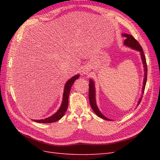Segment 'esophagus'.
Instances as JSON below:
<instances>
[{
	"instance_id": "obj_1",
	"label": "esophagus",
	"mask_w": 160,
	"mask_h": 160,
	"mask_svg": "<svg viewBox=\"0 0 160 160\" xmlns=\"http://www.w3.org/2000/svg\"><path fill=\"white\" fill-rule=\"evenodd\" d=\"M89 72V69L88 68H84L82 70V73L83 74H88Z\"/></svg>"
}]
</instances>
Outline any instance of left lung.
I'll list each match as a JSON object with an SVG mask.
<instances>
[{"instance_id":"left-lung-1","label":"left lung","mask_w":160,"mask_h":160,"mask_svg":"<svg viewBox=\"0 0 160 160\" xmlns=\"http://www.w3.org/2000/svg\"><path fill=\"white\" fill-rule=\"evenodd\" d=\"M122 36L125 37V40L124 41V45L126 47H130V48L136 50L138 52L140 53V56H141V58L142 60V63H143L144 65V80H143V87H142V93H144V89H145V86H146V83H147V61H146V57L144 54L143 49H142L141 45L139 44L138 42V40H135L134 38V37L132 35L130 34H127V33H122ZM89 99L90 102V104L91 107L92 108L93 111H94V113H96L98 117H100L101 118L104 119V120L111 121V120L106 118L104 115L101 113L100 111L99 108H98L97 104H96V87H95V83L94 81L93 80H89ZM142 94L141 98L139 99L138 103V106L140 104V102L142 100Z\"/></svg>"}]
</instances>
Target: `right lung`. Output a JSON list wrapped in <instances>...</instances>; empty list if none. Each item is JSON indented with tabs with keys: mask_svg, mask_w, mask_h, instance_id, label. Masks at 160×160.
Segmentation results:
<instances>
[{
	"mask_svg": "<svg viewBox=\"0 0 160 160\" xmlns=\"http://www.w3.org/2000/svg\"><path fill=\"white\" fill-rule=\"evenodd\" d=\"M79 77H80V75L77 74L76 76L71 78L70 79L66 82L64 88L62 103H61L60 107L59 108V109L56 111V113L52 115V116L44 119V120L43 119H42V120H33V121L38 122V123H52V122H55L56 121H58L59 120H60V119L64 116V115L65 113V112L67 109L68 103H69V96L71 91V88L72 87L73 84L74 83L75 80H77Z\"/></svg>",
	"mask_w": 160,
	"mask_h": 160,
	"instance_id": "1",
	"label": "right lung"
}]
</instances>
